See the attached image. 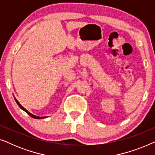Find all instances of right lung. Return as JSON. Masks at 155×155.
<instances>
[{"label": "right lung", "instance_id": "right-lung-1", "mask_svg": "<svg viewBox=\"0 0 155 155\" xmlns=\"http://www.w3.org/2000/svg\"><path fill=\"white\" fill-rule=\"evenodd\" d=\"M15 101H16V102H17V104H18V105L19 106V107H20V109H22V110H23V111H25V112H26V113H27V114H28V115H29V116H31V117H32V118H37V119H41V118H46V117H45V116H42V117H39V116H35V115H33V114H32L29 113V112L28 111H27V109H25V108H24V107H22V105H21V104H20L18 102V100H17V99H16L15 98Z\"/></svg>", "mask_w": 155, "mask_h": 155}]
</instances>
